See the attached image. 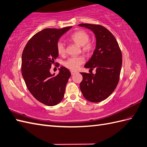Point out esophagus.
Instances as JSON below:
<instances>
[{"mask_svg": "<svg viewBox=\"0 0 147 147\" xmlns=\"http://www.w3.org/2000/svg\"><path fill=\"white\" fill-rule=\"evenodd\" d=\"M77 71H71V76H74V75H75L76 74H77Z\"/></svg>", "mask_w": 147, "mask_h": 147, "instance_id": "1", "label": "esophagus"}]
</instances>
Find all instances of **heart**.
Masks as SVG:
<instances>
[{
	"label": "heart",
	"mask_w": 147,
	"mask_h": 147,
	"mask_svg": "<svg viewBox=\"0 0 147 147\" xmlns=\"http://www.w3.org/2000/svg\"><path fill=\"white\" fill-rule=\"evenodd\" d=\"M70 40L78 46L82 47V50L85 53L89 54L94 50V44L92 42H89V35L84 31H77L74 32L71 35ZM57 49L59 55H63L65 53V44L62 41L58 42ZM84 61V59L82 57H71L65 61L64 65L68 69L76 70L83 63Z\"/></svg>",
	"instance_id": "obj_1"
}]
</instances>
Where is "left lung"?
<instances>
[{
	"label": "left lung",
	"mask_w": 147,
	"mask_h": 147,
	"mask_svg": "<svg viewBox=\"0 0 147 147\" xmlns=\"http://www.w3.org/2000/svg\"><path fill=\"white\" fill-rule=\"evenodd\" d=\"M92 31L95 34L96 48L84 67L95 74L80 73L83 77L80 84L83 96L92 102H99L107 99L115 90L118 84L122 66V54L116 38L108 29L102 26L80 24Z\"/></svg>",
	"instance_id": "1"
}]
</instances>
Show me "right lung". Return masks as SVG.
Returning <instances> with one entry per match:
<instances>
[{"instance_id": "right-lung-1", "label": "right lung", "mask_w": 147, "mask_h": 147, "mask_svg": "<svg viewBox=\"0 0 147 147\" xmlns=\"http://www.w3.org/2000/svg\"><path fill=\"white\" fill-rule=\"evenodd\" d=\"M71 28H47L34 35L22 54V75L27 88L34 98L48 106L60 103L71 73L61 67L57 76L50 68L58 57L57 44L60 37Z\"/></svg>"}]
</instances>
